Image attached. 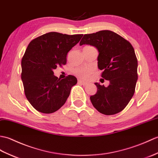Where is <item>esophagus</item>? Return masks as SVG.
<instances>
[{
  "label": "esophagus",
  "instance_id": "obj_1",
  "mask_svg": "<svg viewBox=\"0 0 158 158\" xmlns=\"http://www.w3.org/2000/svg\"><path fill=\"white\" fill-rule=\"evenodd\" d=\"M78 83L79 84H81V85H84V86H86L88 85V82H86L85 81H83V80H78Z\"/></svg>",
  "mask_w": 158,
  "mask_h": 158
}]
</instances>
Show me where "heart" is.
Segmentation results:
<instances>
[{"instance_id": "b5f03b06", "label": "heart", "mask_w": 158, "mask_h": 158, "mask_svg": "<svg viewBox=\"0 0 158 158\" xmlns=\"http://www.w3.org/2000/svg\"><path fill=\"white\" fill-rule=\"evenodd\" d=\"M92 69L87 68H78L75 70L76 75L79 76L80 78L84 79L88 78L89 76L92 73Z\"/></svg>"}]
</instances>
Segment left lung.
I'll return each instance as SVG.
<instances>
[{"mask_svg":"<svg viewBox=\"0 0 158 158\" xmlns=\"http://www.w3.org/2000/svg\"><path fill=\"white\" fill-rule=\"evenodd\" d=\"M93 46L99 52L98 68L101 77L110 81L106 87L95 82L97 92L90 99L100 113L114 115L122 111L135 93L138 79V62L131 44L110 30L85 34L80 45Z\"/></svg>","mask_w":158,"mask_h":158,"instance_id":"8db88e82","label":"left lung"}]
</instances>
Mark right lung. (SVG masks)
<instances>
[{
    "instance_id": "obj_1",
    "label": "right lung",
    "mask_w": 158,
    "mask_h": 158,
    "mask_svg": "<svg viewBox=\"0 0 158 158\" xmlns=\"http://www.w3.org/2000/svg\"><path fill=\"white\" fill-rule=\"evenodd\" d=\"M82 36L49 32L28 44L22 60V80L27 99L37 111L51 114L65 104L77 78H58L53 69L66 64L68 52Z\"/></svg>"
}]
</instances>
